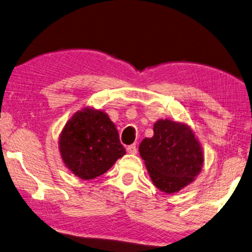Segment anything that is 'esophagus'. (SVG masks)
Segmentation results:
<instances>
[{
    "label": "esophagus",
    "instance_id": "obj_1",
    "mask_svg": "<svg viewBox=\"0 0 252 252\" xmlns=\"http://www.w3.org/2000/svg\"><path fill=\"white\" fill-rule=\"evenodd\" d=\"M126 151H127V153H129V154H133V155L137 154V146H135L134 143H133V145L127 146Z\"/></svg>",
    "mask_w": 252,
    "mask_h": 252
}]
</instances>
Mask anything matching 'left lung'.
I'll return each mask as SVG.
<instances>
[{
    "mask_svg": "<svg viewBox=\"0 0 252 252\" xmlns=\"http://www.w3.org/2000/svg\"><path fill=\"white\" fill-rule=\"evenodd\" d=\"M139 151L151 181L165 193H175L194 181L203 166V151L189 126L159 120L154 137L143 139Z\"/></svg>",
    "mask_w": 252,
    "mask_h": 252,
    "instance_id": "left-lung-1",
    "label": "left lung"
}]
</instances>
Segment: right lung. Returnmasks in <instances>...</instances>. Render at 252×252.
I'll list each match as a JSON object with an SVG mask.
<instances>
[{"label": "right lung", "mask_w": 252, "mask_h": 252, "mask_svg": "<svg viewBox=\"0 0 252 252\" xmlns=\"http://www.w3.org/2000/svg\"><path fill=\"white\" fill-rule=\"evenodd\" d=\"M59 149L65 165L82 179L101 176L126 154L113 122L93 109L77 112L66 123Z\"/></svg>", "instance_id": "right-lung-1"}]
</instances>
